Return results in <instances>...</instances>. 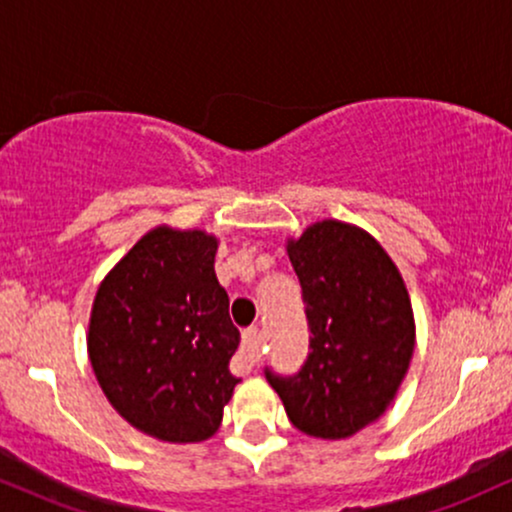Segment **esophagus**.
Instances as JSON below:
<instances>
[{
    "label": "esophagus",
    "instance_id": "1",
    "mask_svg": "<svg viewBox=\"0 0 512 512\" xmlns=\"http://www.w3.org/2000/svg\"><path fill=\"white\" fill-rule=\"evenodd\" d=\"M260 330L257 327H250V330L243 332V363L248 370L260 361Z\"/></svg>",
    "mask_w": 512,
    "mask_h": 512
}]
</instances>
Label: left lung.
<instances>
[{"label": "left lung", "mask_w": 512, "mask_h": 512, "mask_svg": "<svg viewBox=\"0 0 512 512\" xmlns=\"http://www.w3.org/2000/svg\"><path fill=\"white\" fill-rule=\"evenodd\" d=\"M308 320L298 373L264 368L291 424L313 438H349L383 414L411 354L414 313L387 252L339 221L310 226L289 243Z\"/></svg>", "instance_id": "8db88e82"}]
</instances>
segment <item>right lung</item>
Instances as JSON below:
<instances>
[{"instance_id":"obj_1","label":"right lung","mask_w":512,"mask_h":512,"mask_svg":"<svg viewBox=\"0 0 512 512\" xmlns=\"http://www.w3.org/2000/svg\"><path fill=\"white\" fill-rule=\"evenodd\" d=\"M216 240L156 228L105 276L93 303L88 356L122 419L168 443L219 431L238 378L240 332L214 272Z\"/></svg>"}]
</instances>
